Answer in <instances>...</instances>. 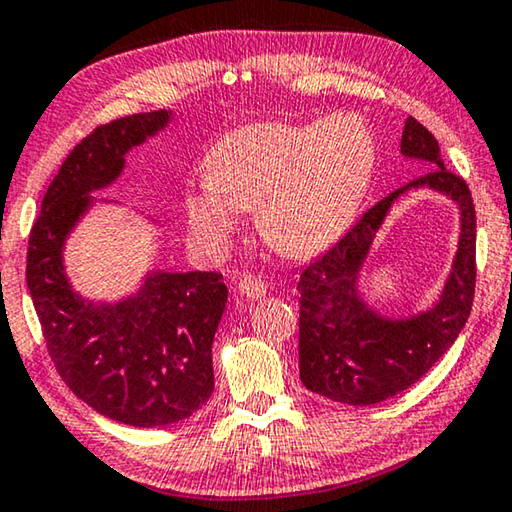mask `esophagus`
<instances>
[{"instance_id":"esophagus-1","label":"esophagus","mask_w":512,"mask_h":512,"mask_svg":"<svg viewBox=\"0 0 512 512\" xmlns=\"http://www.w3.org/2000/svg\"><path fill=\"white\" fill-rule=\"evenodd\" d=\"M237 289H239V294L243 298L257 300V298H262L266 294V282L257 280V278H243V280H239Z\"/></svg>"}]
</instances>
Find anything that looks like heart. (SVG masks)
<instances>
[{
    "label": "heart",
    "mask_w": 512,
    "mask_h": 512,
    "mask_svg": "<svg viewBox=\"0 0 512 512\" xmlns=\"http://www.w3.org/2000/svg\"><path fill=\"white\" fill-rule=\"evenodd\" d=\"M376 141L358 116L323 123H253L221 136L205 182L182 200L193 237L207 250L237 232L257 207V230L275 253L307 259L346 234L376 170Z\"/></svg>",
    "instance_id": "1"
}]
</instances>
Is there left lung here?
Here are the masks:
<instances>
[{"mask_svg":"<svg viewBox=\"0 0 512 512\" xmlns=\"http://www.w3.org/2000/svg\"><path fill=\"white\" fill-rule=\"evenodd\" d=\"M401 154L431 168L373 205L328 253L300 273V380L314 394L346 405H373L401 394L449 351L472 312L476 285V212L465 180L444 168L440 145L415 118L405 120ZM428 188L457 202L461 237L436 303L417 315L389 317L359 291L372 239L405 192Z\"/></svg>","mask_w":512,"mask_h":512,"instance_id":"1","label":"left lung"}]
</instances>
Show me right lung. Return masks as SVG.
Listing matches in <instances>:
<instances>
[{
  "label": "right lung",
  "mask_w": 512,
  "mask_h": 512,
  "mask_svg": "<svg viewBox=\"0 0 512 512\" xmlns=\"http://www.w3.org/2000/svg\"><path fill=\"white\" fill-rule=\"evenodd\" d=\"M170 120L166 109L134 113L86 136L47 189L27 250V287L59 376L95 412L136 428L175 424L212 396L223 275L154 269L134 294L109 303L75 291L63 250L95 207L93 193L116 182L127 152Z\"/></svg>",
  "instance_id": "obj_1"
}]
</instances>
